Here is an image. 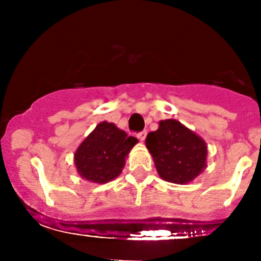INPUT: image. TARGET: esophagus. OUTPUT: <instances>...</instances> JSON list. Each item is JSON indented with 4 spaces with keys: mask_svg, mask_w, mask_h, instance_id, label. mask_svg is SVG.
<instances>
[{
    "mask_svg": "<svg viewBox=\"0 0 261 261\" xmlns=\"http://www.w3.org/2000/svg\"><path fill=\"white\" fill-rule=\"evenodd\" d=\"M136 136H138L139 140L144 141V140H145V138H146V131H140V133L136 134Z\"/></svg>",
    "mask_w": 261,
    "mask_h": 261,
    "instance_id": "1",
    "label": "esophagus"
}]
</instances>
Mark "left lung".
I'll return each mask as SVG.
<instances>
[{
    "label": "left lung",
    "instance_id": "8db88e82",
    "mask_svg": "<svg viewBox=\"0 0 261 261\" xmlns=\"http://www.w3.org/2000/svg\"><path fill=\"white\" fill-rule=\"evenodd\" d=\"M146 147L160 177L172 183H188L206 167V143L177 120L160 121L149 133Z\"/></svg>",
    "mask_w": 261,
    "mask_h": 261
}]
</instances>
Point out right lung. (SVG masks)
Here are the masks:
<instances>
[{
  "instance_id": "right-lung-1",
  "label": "right lung",
  "mask_w": 261,
  "mask_h": 261,
  "mask_svg": "<svg viewBox=\"0 0 261 261\" xmlns=\"http://www.w3.org/2000/svg\"><path fill=\"white\" fill-rule=\"evenodd\" d=\"M138 139L127 136L114 123L101 122L81 144L74 163L82 178L94 183L115 179L125 165V158Z\"/></svg>"
}]
</instances>
